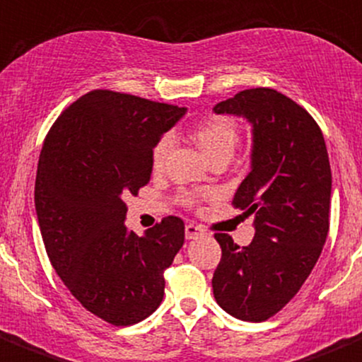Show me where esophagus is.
Here are the masks:
<instances>
[{
	"mask_svg": "<svg viewBox=\"0 0 362 362\" xmlns=\"http://www.w3.org/2000/svg\"><path fill=\"white\" fill-rule=\"evenodd\" d=\"M202 235H205V228L198 226V224H194V223L185 224V238L192 240V238H198V237H202Z\"/></svg>",
	"mask_w": 362,
	"mask_h": 362,
	"instance_id": "esophagus-1",
	"label": "esophagus"
}]
</instances>
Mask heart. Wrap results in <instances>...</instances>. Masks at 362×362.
<instances>
[{"label": "heart", "mask_w": 362, "mask_h": 362, "mask_svg": "<svg viewBox=\"0 0 362 362\" xmlns=\"http://www.w3.org/2000/svg\"><path fill=\"white\" fill-rule=\"evenodd\" d=\"M196 145L205 152V156L210 160H216L219 157H228L230 159L233 156L235 148L238 145V127L231 118L226 117H214L210 120L203 122L202 125L194 129L192 132ZM171 148H173V138L170 134H164L159 141L156 143L152 150V166L153 170H163L166 164L168 156H170ZM185 203H196L198 196L192 192H185L184 196Z\"/></svg>", "instance_id": "obj_1"}]
</instances>
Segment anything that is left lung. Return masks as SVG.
I'll use <instances>...</instances> for the list:
<instances>
[{"instance_id": "left-lung-1", "label": "left lung", "mask_w": 362, "mask_h": 362, "mask_svg": "<svg viewBox=\"0 0 362 362\" xmlns=\"http://www.w3.org/2000/svg\"><path fill=\"white\" fill-rule=\"evenodd\" d=\"M252 125L251 171L233 196L255 214V238L237 245L216 233L221 262L214 297L231 317L263 322L296 297L329 233L331 164L324 134L299 104L272 88H251L214 106Z\"/></svg>"}]
</instances>
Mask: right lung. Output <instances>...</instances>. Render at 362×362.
Instances as JSON below:
<instances>
[{
  "mask_svg": "<svg viewBox=\"0 0 362 362\" xmlns=\"http://www.w3.org/2000/svg\"><path fill=\"white\" fill-rule=\"evenodd\" d=\"M185 107L93 90L45 136L35 209L51 265L90 313L113 325L145 320L163 303L164 270L184 245L168 216L143 237L125 226V194L150 182L152 150Z\"/></svg>",
  "mask_w": 362,
  "mask_h": 362,
  "instance_id": "1",
  "label": "right lung"
}]
</instances>
